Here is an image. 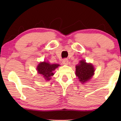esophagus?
Masks as SVG:
<instances>
[{
    "instance_id": "34e87169",
    "label": "esophagus",
    "mask_w": 121,
    "mask_h": 121,
    "mask_svg": "<svg viewBox=\"0 0 121 121\" xmlns=\"http://www.w3.org/2000/svg\"><path fill=\"white\" fill-rule=\"evenodd\" d=\"M68 62H69L68 59H67V58L64 59L63 60V62H62L63 64H64V65H67V64H68Z\"/></svg>"
}]
</instances>
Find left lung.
Wrapping results in <instances>:
<instances>
[{
    "label": "left lung",
    "mask_w": 121,
    "mask_h": 121,
    "mask_svg": "<svg viewBox=\"0 0 121 121\" xmlns=\"http://www.w3.org/2000/svg\"><path fill=\"white\" fill-rule=\"evenodd\" d=\"M75 74L82 84L85 83L94 75L95 68L90 63H87L84 60H80L79 63L76 65Z\"/></svg>",
    "instance_id": "1"
}]
</instances>
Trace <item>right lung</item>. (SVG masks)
Listing matches in <instances>:
<instances>
[{
  "label": "right lung",
  "mask_w": 121,
  "mask_h": 121,
  "mask_svg": "<svg viewBox=\"0 0 121 121\" xmlns=\"http://www.w3.org/2000/svg\"><path fill=\"white\" fill-rule=\"evenodd\" d=\"M60 65L58 64H51L44 61L39 64L37 67V73L45 79L46 80H51V77L54 75V71Z\"/></svg>",
  "instance_id": "obj_1"
}]
</instances>
